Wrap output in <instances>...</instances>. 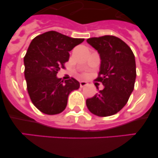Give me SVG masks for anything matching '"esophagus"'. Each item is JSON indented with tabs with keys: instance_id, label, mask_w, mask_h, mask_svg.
<instances>
[{
	"instance_id": "1",
	"label": "esophagus",
	"mask_w": 158,
	"mask_h": 158,
	"mask_svg": "<svg viewBox=\"0 0 158 158\" xmlns=\"http://www.w3.org/2000/svg\"><path fill=\"white\" fill-rule=\"evenodd\" d=\"M87 85H88V83H87L86 81H80V87H81V88H84V87L86 86Z\"/></svg>"
}]
</instances>
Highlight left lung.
<instances>
[{"mask_svg":"<svg viewBox=\"0 0 158 158\" xmlns=\"http://www.w3.org/2000/svg\"><path fill=\"white\" fill-rule=\"evenodd\" d=\"M87 43L100 56L96 81L102 82L104 88L87 99L86 106L98 116L115 115L126 106L134 88L136 77L134 54L127 43L113 35L90 38Z\"/></svg>","mask_w":158,"mask_h":158,"instance_id":"left-lung-1","label":"left lung"}]
</instances>
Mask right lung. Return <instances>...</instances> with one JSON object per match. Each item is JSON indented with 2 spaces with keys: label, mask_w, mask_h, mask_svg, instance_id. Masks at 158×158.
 <instances>
[{
  "label": "right lung",
  "mask_w": 158,
  "mask_h": 158,
  "mask_svg": "<svg viewBox=\"0 0 158 158\" xmlns=\"http://www.w3.org/2000/svg\"><path fill=\"white\" fill-rule=\"evenodd\" d=\"M84 40L49 31L30 43L24 57L27 90L31 102L43 113L62 112L67 107L70 93L80 87L74 78L64 81L56 74L68 61L69 52Z\"/></svg>",
  "instance_id": "add662e5"
}]
</instances>
